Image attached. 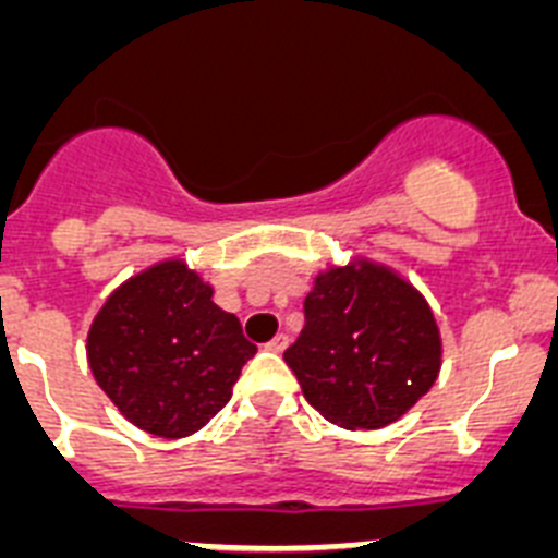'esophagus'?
<instances>
[{
    "instance_id": "34e87169",
    "label": "esophagus",
    "mask_w": 558,
    "mask_h": 558,
    "mask_svg": "<svg viewBox=\"0 0 558 558\" xmlns=\"http://www.w3.org/2000/svg\"><path fill=\"white\" fill-rule=\"evenodd\" d=\"M288 343H290L288 335H276V338H270L268 349L270 352H284V349H288Z\"/></svg>"
}]
</instances>
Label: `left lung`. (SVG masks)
Instances as JSON below:
<instances>
[{
  "instance_id": "left-lung-1",
  "label": "left lung",
  "mask_w": 558,
  "mask_h": 558,
  "mask_svg": "<svg viewBox=\"0 0 558 558\" xmlns=\"http://www.w3.org/2000/svg\"><path fill=\"white\" fill-rule=\"evenodd\" d=\"M284 363L327 422L379 430L433 388L441 332L427 299L408 279L360 256L315 276L304 299V329Z\"/></svg>"
}]
</instances>
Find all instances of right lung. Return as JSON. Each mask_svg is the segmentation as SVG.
<instances>
[{
	"mask_svg": "<svg viewBox=\"0 0 558 558\" xmlns=\"http://www.w3.org/2000/svg\"><path fill=\"white\" fill-rule=\"evenodd\" d=\"M88 366L117 411L159 438L198 433L231 399L256 347L211 284L165 259L113 290L86 338Z\"/></svg>",
	"mask_w": 558,
	"mask_h": 558,
	"instance_id": "1",
	"label": "right lung"
}]
</instances>
